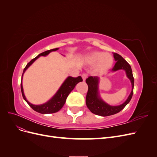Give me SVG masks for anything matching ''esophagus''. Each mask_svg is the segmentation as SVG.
<instances>
[{
    "label": "esophagus",
    "mask_w": 157,
    "mask_h": 157,
    "mask_svg": "<svg viewBox=\"0 0 157 157\" xmlns=\"http://www.w3.org/2000/svg\"><path fill=\"white\" fill-rule=\"evenodd\" d=\"M87 77H88V75L86 74V73H84V74L82 75V79H83V81H84V80H86V78H87Z\"/></svg>",
    "instance_id": "esophagus-1"
}]
</instances>
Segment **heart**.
Masks as SVG:
<instances>
[{"instance_id": "1", "label": "heart", "mask_w": 157, "mask_h": 157, "mask_svg": "<svg viewBox=\"0 0 157 157\" xmlns=\"http://www.w3.org/2000/svg\"><path fill=\"white\" fill-rule=\"evenodd\" d=\"M86 62L89 64H94L95 71L98 73H103L110 69L113 63V57L107 53L101 52H93L86 57Z\"/></svg>"}]
</instances>
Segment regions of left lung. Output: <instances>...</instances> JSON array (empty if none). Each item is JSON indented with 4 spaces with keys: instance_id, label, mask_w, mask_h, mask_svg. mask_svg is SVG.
<instances>
[{
    "instance_id": "left-lung-1",
    "label": "left lung",
    "mask_w": 157,
    "mask_h": 157,
    "mask_svg": "<svg viewBox=\"0 0 157 157\" xmlns=\"http://www.w3.org/2000/svg\"><path fill=\"white\" fill-rule=\"evenodd\" d=\"M113 56L116 63L112 69V71L120 69L125 71L127 77L130 80L132 83V92L124 103L120 105L111 106L104 102L99 97L98 92V84L99 78L98 77H89L86 80L88 84V90L86 94V103L90 111L95 115L101 117H107L115 115L122 111L127 104L130 102L133 96L134 86V79L133 77L131 66L122 57L117 53H113Z\"/></svg>"
}]
</instances>
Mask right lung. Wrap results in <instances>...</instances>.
<instances>
[{"instance_id": "obj_1", "label": "right lung", "mask_w": 157, "mask_h": 157, "mask_svg": "<svg viewBox=\"0 0 157 157\" xmlns=\"http://www.w3.org/2000/svg\"><path fill=\"white\" fill-rule=\"evenodd\" d=\"M59 48H54L52 50H49L38 55L36 58L31 60L27 64L26 67L23 69V75L25 73V71L27 69V68L29 67L37 58H39L40 56H46L48 55L50 52L56 51ZM23 75L21 77L22 78ZM22 78L21 81V90L23 99H24L25 101L29 104V105L33 109V110L41 114H50L59 111L64 105L66 99H67L70 92L72 91L76 85H77L79 82L82 81V78L81 77H80V76L76 78L72 77H68L63 82L62 85H61V87L58 90V91L56 92V94L50 99L49 101L46 102L45 103L41 104V105H33V104H31L27 100L24 93H23V89L22 86Z\"/></svg>"}]
</instances>
